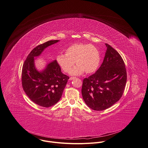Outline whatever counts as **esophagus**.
<instances>
[{
  "mask_svg": "<svg viewBox=\"0 0 148 148\" xmlns=\"http://www.w3.org/2000/svg\"><path fill=\"white\" fill-rule=\"evenodd\" d=\"M75 77H70V78H69V80L70 81H71V80H73V79H75Z\"/></svg>",
  "mask_w": 148,
  "mask_h": 148,
  "instance_id": "1",
  "label": "esophagus"
}]
</instances>
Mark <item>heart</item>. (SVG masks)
<instances>
[{"mask_svg": "<svg viewBox=\"0 0 148 148\" xmlns=\"http://www.w3.org/2000/svg\"><path fill=\"white\" fill-rule=\"evenodd\" d=\"M57 61L66 73L70 72L75 61L77 65L71 71L70 74L79 75L84 71L87 74L94 72L99 65L101 57L98 50L94 46L75 43L65 50V55H58Z\"/></svg>", "mask_w": 148, "mask_h": 148, "instance_id": "1", "label": "heart"}]
</instances>
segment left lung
Masks as SVG:
<instances>
[{
	"instance_id": "obj_1",
	"label": "left lung",
	"mask_w": 148,
	"mask_h": 148,
	"mask_svg": "<svg viewBox=\"0 0 148 148\" xmlns=\"http://www.w3.org/2000/svg\"><path fill=\"white\" fill-rule=\"evenodd\" d=\"M103 61L98 70L83 81L82 94L92 110H104L122 97L127 80L124 62L118 52L108 43Z\"/></svg>"
}]
</instances>
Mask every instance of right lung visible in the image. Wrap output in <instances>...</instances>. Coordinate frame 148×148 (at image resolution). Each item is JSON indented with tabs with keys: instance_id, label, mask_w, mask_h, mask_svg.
Returning a JSON list of instances; mask_svg holds the SVG:
<instances>
[{
	"instance_id": "1",
	"label": "right lung",
	"mask_w": 148,
	"mask_h": 148,
	"mask_svg": "<svg viewBox=\"0 0 148 148\" xmlns=\"http://www.w3.org/2000/svg\"><path fill=\"white\" fill-rule=\"evenodd\" d=\"M59 41L49 40L38 45L30 52L23 65V90L32 102L42 107H50L59 101L69 79L61 72L56 60L47 63L40 71L35 65V58L39 57L46 48Z\"/></svg>"
}]
</instances>
